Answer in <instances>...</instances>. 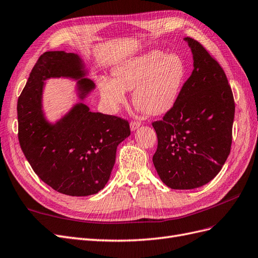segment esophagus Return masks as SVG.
I'll use <instances>...</instances> for the list:
<instances>
[{"mask_svg": "<svg viewBox=\"0 0 258 258\" xmlns=\"http://www.w3.org/2000/svg\"><path fill=\"white\" fill-rule=\"evenodd\" d=\"M140 126H141V121H136V120H134V121L130 122V129H131L132 131L137 130Z\"/></svg>", "mask_w": 258, "mask_h": 258, "instance_id": "obj_1", "label": "esophagus"}]
</instances>
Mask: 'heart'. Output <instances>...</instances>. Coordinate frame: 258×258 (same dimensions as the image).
<instances>
[{
	"instance_id": "1",
	"label": "heart",
	"mask_w": 258,
	"mask_h": 258,
	"mask_svg": "<svg viewBox=\"0 0 258 258\" xmlns=\"http://www.w3.org/2000/svg\"><path fill=\"white\" fill-rule=\"evenodd\" d=\"M113 80H99L101 98L111 110L126 103V90L134 91V103L150 115L168 112L177 101L186 66L177 53L152 50L129 58L113 69Z\"/></svg>"
}]
</instances>
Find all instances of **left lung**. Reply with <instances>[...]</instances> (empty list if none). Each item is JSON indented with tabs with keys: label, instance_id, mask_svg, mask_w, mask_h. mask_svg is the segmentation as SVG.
Segmentation results:
<instances>
[{
	"label": "left lung",
	"instance_id": "left-lung-1",
	"mask_svg": "<svg viewBox=\"0 0 258 258\" xmlns=\"http://www.w3.org/2000/svg\"><path fill=\"white\" fill-rule=\"evenodd\" d=\"M194 70L175 104L153 122L157 151L153 162L161 181L172 189H192L220 172L230 153L235 101L218 62L199 42L185 37Z\"/></svg>",
	"mask_w": 258,
	"mask_h": 258
}]
</instances>
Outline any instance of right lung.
I'll return each mask as SVG.
<instances>
[{
	"mask_svg": "<svg viewBox=\"0 0 258 258\" xmlns=\"http://www.w3.org/2000/svg\"><path fill=\"white\" fill-rule=\"evenodd\" d=\"M79 54L46 51L38 58L17 103L18 139L30 166L44 183L68 196L99 192L110 178L117 146L130 136L129 122L76 103L54 123L43 112L45 81L77 82L79 98L95 89Z\"/></svg>",
	"mask_w": 258,
	"mask_h": 258,
	"instance_id": "1",
	"label": "right lung"
}]
</instances>
